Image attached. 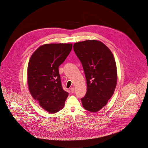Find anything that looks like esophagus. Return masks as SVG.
I'll list each match as a JSON object with an SVG mask.
<instances>
[{
    "label": "esophagus",
    "instance_id": "1",
    "mask_svg": "<svg viewBox=\"0 0 148 148\" xmlns=\"http://www.w3.org/2000/svg\"><path fill=\"white\" fill-rule=\"evenodd\" d=\"M70 91H71V92H74V91H75V89H74V88H71L70 89Z\"/></svg>",
    "mask_w": 148,
    "mask_h": 148
}]
</instances>
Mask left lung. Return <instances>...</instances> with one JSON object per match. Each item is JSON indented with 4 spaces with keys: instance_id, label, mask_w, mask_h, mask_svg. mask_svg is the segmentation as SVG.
I'll list each match as a JSON object with an SVG mask.
<instances>
[{
    "instance_id": "left-lung-1",
    "label": "left lung",
    "mask_w": 148,
    "mask_h": 148,
    "mask_svg": "<svg viewBox=\"0 0 148 148\" xmlns=\"http://www.w3.org/2000/svg\"><path fill=\"white\" fill-rule=\"evenodd\" d=\"M73 49L86 79L87 92L81 98L83 107L90 112H97L107 104L116 87L117 72L114 56L105 44L95 40L75 43Z\"/></svg>"
}]
</instances>
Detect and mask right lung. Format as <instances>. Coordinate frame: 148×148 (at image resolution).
Wrapping results in <instances>:
<instances>
[{
	"instance_id": "right-lung-1",
	"label": "right lung",
	"mask_w": 148,
	"mask_h": 148,
	"mask_svg": "<svg viewBox=\"0 0 148 148\" xmlns=\"http://www.w3.org/2000/svg\"><path fill=\"white\" fill-rule=\"evenodd\" d=\"M71 43H50L40 46L31 56L27 83L32 97L50 113L62 110L69 93L62 86L58 67L72 49Z\"/></svg>"
}]
</instances>
